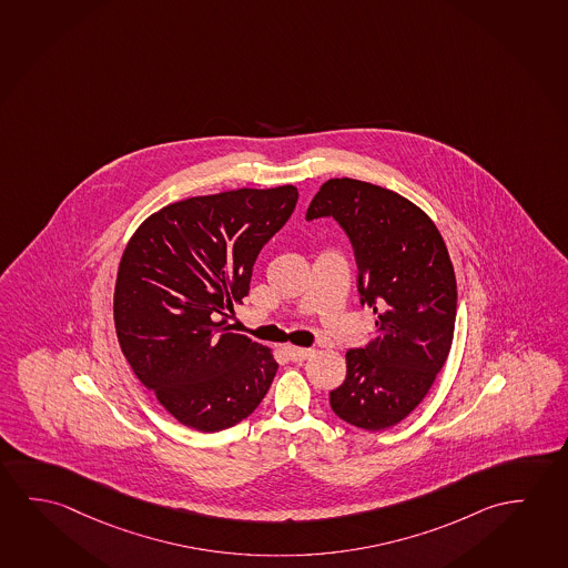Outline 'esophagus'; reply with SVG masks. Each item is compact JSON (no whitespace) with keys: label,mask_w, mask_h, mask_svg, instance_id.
Here are the masks:
<instances>
[{"label":"esophagus","mask_w":568,"mask_h":568,"mask_svg":"<svg viewBox=\"0 0 568 568\" xmlns=\"http://www.w3.org/2000/svg\"><path fill=\"white\" fill-rule=\"evenodd\" d=\"M286 353H288V357L292 361H306L310 355H312V349H304V347H286Z\"/></svg>","instance_id":"esophagus-1"}]
</instances>
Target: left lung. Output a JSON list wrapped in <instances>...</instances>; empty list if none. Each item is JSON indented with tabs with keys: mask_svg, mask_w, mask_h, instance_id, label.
Masks as SVG:
<instances>
[{
	"mask_svg": "<svg viewBox=\"0 0 568 568\" xmlns=\"http://www.w3.org/2000/svg\"><path fill=\"white\" fill-rule=\"evenodd\" d=\"M322 216L347 234L361 306L377 315V337L347 352L329 405L345 423L385 430L420 405L448 359L458 306L450 254L424 211L373 183L325 181L306 221Z\"/></svg>",
	"mask_w": 568,
	"mask_h": 568,
	"instance_id": "obj_1",
	"label": "left lung"
}]
</instances>
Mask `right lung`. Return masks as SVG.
I'll list each match as a JSON object with an SVG mask.
<instances>
[{"label":"right lung","instance_id":"1","mask_svg":"<svg viewBox=\"0 0 568 568\" xmlns=\"http://www.w3.org/2000/svg\"><path fill=\"white\" fill-rule=\"evenodd\" d=\"M297 190H236L148 216L118 268L114 324L130 367L163 408L199 433L253 415L278 363L226 317L248 296L262 246L286 225Z\"/></svg>","mask_w":568,"mask_h":568}]
</instances>
